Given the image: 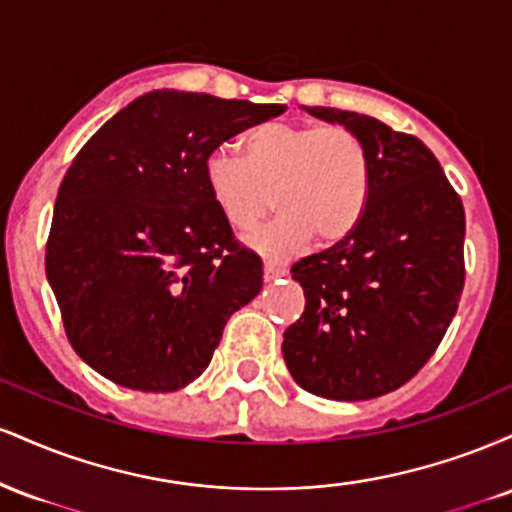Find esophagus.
Masks as SVG:
<instances>
[{
	"label": "esophagus",
	"instance_id": "esophagus-1",
	"mask_svg": "<svg viewBox=\"0 0 512 512\" xmlns=\"http://www.w3.org/2000/svg\"><path fill=\"white\" fill-rule=\"evenodd\" d=\"M279 276H286V267H279V264H272V262H264V279L274 281V279H279Z\"/></svg>",
	"mask_w": 512,
	"mask_h": 512
}]
</instances>
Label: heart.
Returning <instances> with one entry per match:
<instances>
[{
	"mask_svg": "<svg viewBox=\"0 0 512 512\" xmlns=\"http://www.w3.org/2000/svg\"><path fill=\"white\" fill-rule=\"evenodd\" d=\"M209 195L233 231L272 223L248 238L252 250L284 260L315 238L334 245L363 219L370 195V158L363 139L342 125L264 122L240 139V158L209 156Z\"/></svg>",
	"mask_w": 512,
	"mask_h": 512,
	"instance_id": "obj_1",
	"label": "heart"
}]
</instances>
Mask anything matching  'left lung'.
I'll return each instance as SVG.
<instances>
[{"label": "left lung", "mask_w": 512, "mask_h": 512, "mask_svg": "<svg viewBox=\"0 0 512 512\" xmlns=\"http://www.w3.org/2000/svg\"><path fill=\"white\" fill-rule=\"evenodd\" d=\"M305 110L363 139L370 195L349 238L291 267L305 310L281 351L310 395L361 402L409 383L443 342L464 286V207L414 134L349 110Z\"/></svg>", "instance_id": "obj_1"}]
</instances>
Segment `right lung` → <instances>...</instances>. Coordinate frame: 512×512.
Masks as SVG:
<instances>
[{
    "label": "right lung",
    "mask_w": 512,
    "mask_h": 512,
    "mask_svg": "<svg viewBox=\"0 0 512 512\" xmlns=\"http://www.w3.org/2000/svg\"><path fill=\"white\" fill-rule=\"evenodd\" d=\"M286 105L151 91L110 117L64 175L45 272L74 351L103 378L175 392L199 378L262 260L209 195V156Z\"/></svg>",
    "instance_id": "obj_1"
}]
</instances>
